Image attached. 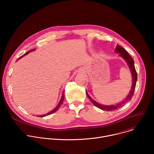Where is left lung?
<instances>
[{
  "instance_id": "obj_1",
  "label": "left lung",
  "mask_w": 154,
  "mask_h": 154,
  "mask_svg": "<svg viewBox=\"0 0 154 154\" xmlns=\"http://www.w3.org/2000/svg\"><path fill=\"white\" fill-rule=\"evenodd\" d=\"M115 51V52L119 54V56L122 57L126 61L127 65L128 66L129 69H130L131 74V76H132V85H131V90H130L128 94L126 97V98H125L123 100H122L119 103H118L115 105H102L100 103H99L98 102H96L94 99H93L91 97V96L88 94V93L87 91H86V95L88 96V97L90 100L91 101V102L96 106H97V108H99L101 109H103V110H106V111L114 110V109L120 108L121 106L124 105L125 103H127V102L130 100L134 96V93L135 86H136V83L137 81V71H136V69L135 68L134 61L133 58L129 55L128 52L123 48H122L120 46L117 45Z\"/></svg>"
}]
</instances>
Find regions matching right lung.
<instances>
[{
	"label": "right lung",
	"instance_id": "obj_1",
	"mask_svg": "<svg viewBox=\"0 0 154 154\" xmlns=\"http://www.w3.org/2000/svg\"><path fill=\"white\" fill-rule=\"evenodd\" d=\"M35 51V49H32V50H31V51H29L28 52H27V53H26V54H24L23 55H22L21 57H20L18 59H17V60H19V59H20L21 58H23V57H24V56H26V55H27L29 52H32V51ZM64 91H63V92L62 93V95H61V99H60V102H59V103H58V105H57V106L54 109H52V111H51L50 112H49V113H46V114H45V115H39V116H38V117H45V116H48V115H51V114H52V113H54L55 112H57L58 109H59V108L61 106V105H62V103H63V100H64Z\"/></svg>",
	"mask_w": 154,
	"mask_h": 154
}]
</instances>
